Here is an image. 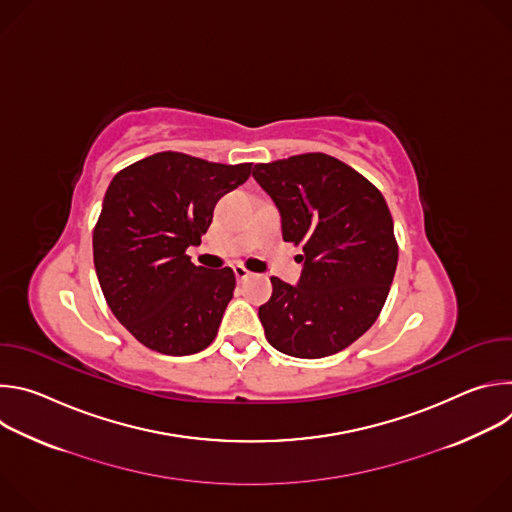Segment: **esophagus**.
I'll return each mask as SVG.
<instances>
[{
    "label": "esophagus",
    "instance_id": "34e87169",
    "mask_svg": "<svg viewBox=\"0 0 512 512\" xmlns=\"http://www.w3.org/2000/svg\"><path fill=\"white\" fill-rule=\"evenodd\" d=\"M233 271H235V277H237L239 281H243V279L251 277V271H249V269H245L243 265H235V267H233Z\"/></svg>",
    "mask_w": 512,
    "mask_h": 512
}]
</instances>
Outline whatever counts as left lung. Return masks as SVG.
<instances>
[{
	"instance_id": "left-lung-1",
	"label": "left lung",
	"mask_w": 512,
	"mask_h": 512,
	"mask_svg": "<svg viewBox=\"0 0 512 512\" xmlns=\"http://www.w3.org/2000/svg\"><path fill=\"white\" fill-rule=\"evenodd\" d=\"M281 216L283 241L304 247L296 285L271 277L259 308L265 338L298 358L340 352L379 318L397 269L393 218L383 194L326 154L253 168Z\"/></svg>"
}]
</instances>
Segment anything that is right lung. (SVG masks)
Wrapping results in <instances>:
<instances>
[{
	"label": "right lung",
	"instance_id": "right-lung-1",
	"mask_svg": "<svg viewBox=\"0 0 512 512\" xmlns=\"http://www.w3.org/2000/svg\"><path fill=\"white\" fill-rule=\"evenodd\" d=\"M249 176L251 164L162 152L111 180L93 233L95 269L111 312L143 346L186 356L214 340L235 273L194 265L186 249L200 245L218 198Z\"/></svg>",
	"mask_w": 512,
	"mask_h": 512
}]
</instances>
